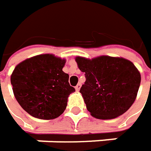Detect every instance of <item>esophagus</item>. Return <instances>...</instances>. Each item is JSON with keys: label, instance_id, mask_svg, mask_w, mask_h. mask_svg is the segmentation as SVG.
Returning <instances> with one entry per match:
<instances>
[{"label": "esophagus", "instance_id": "1", "mask_svg": "<svg viewBox=\"0 0 151 151\" xmlns=\"http://www.w3.org/2000/svg\"><path fill=\"white\" fill-rule=\"evenodd\" d=\"M80 87H81V84H80V83H78V85L75 86V90L77 91H78L80 90Z\"/></svg>", "mask_w": 151, "mask_h": 151}]
</instances>
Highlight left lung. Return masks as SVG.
I'll list each match as a JSON object with an SVG mask.
<instances>
[{
  "label": "left lung",
  "mask_w": 151,
  "mask_h": 151,
  "mask_svg": "<svg viewBox=\"0 0 151 151\" xmlns=\"http://www.w3.org/2000/svg\"><path fill=\"white\" fill-rule=\"evenodd\" d=\"M75 60L86 73L80 93L91 116L111 119L130 109L141 83L140 73L132 62L111 56L91 60L78 56Z\"/></svg>",
  "instance_id": "left-lung-1"
}]
</instances>
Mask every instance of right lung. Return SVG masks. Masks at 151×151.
<instances>
[{"mask_svg":"<svg viewBox=\"0 0 151 151\" xmlns=\"http://www.w3.org/2000/svg\"><path fill=\"white\" fill-rule=\"evenodd\" d=\"M65 60L53 54H40L18 64L11 75L14 95L23 110L40 119H53L66 108L75 89L62 71Z\"/></svg>","mask_w":151,"mask_h":151,"instance_id":"obj_1","label":"right lung"}]
</instances>
